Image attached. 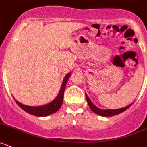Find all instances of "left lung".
Masks as SVG:
<instances>
[{
	"label": "left lung",
	"instance_id": "obj_1",
	"mask_svg": "<svg viewBox=\"0 0 147 147\" xmlns=\"http://www.w3.org/2000/svg\"><path fill=\"white\" fill-rule=\"evenodd\" d=\"M85 96H86L87 101H88V103L89 105V107L90 108V109L92 110V112L96 114L99 115V116H103V117H109V116H116V115L119 114V113H122V112L125 111L126 110H127L132 104L134 103V102L132 103H131L130 105H127V106L124 107V108H119V109H101V108H98L97 106H95L93 103H92V101L90 100V99L89 98V97L88 96L86 93H85Z\"/></svg>",
	"mask_w": 147,
	"mask_h": 147
}]
</instances>
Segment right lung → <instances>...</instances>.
<instances>
[{"mask_svg":"<svg viewBox=\"0 0 147 147\" xmlns=\"http://www.w3.org/2000/svg\"><path fill=\"white\" fill-rule=\"evenodd\" d=\"M71 74H72V72H69L65 77V78L63 80V82L62 83V86H61L59 94L55 98V99L54 100H52V102L43 105H39V106H29V105H24V104H22L18 102V101H17L16 100H15L16 102L17 105L20 108L24 110V111L27 112L29 114L34 115V116H36L44 117V116H47L52 114V113H56L58 110L60 108L62 102H63L64 92H65V87H66V84L67 82L68 79L71 76Z\"/></svg>","mask_w":147,"mask_h":147,"instance_id":"obj_1","label":"right lung"}]
</instances>
